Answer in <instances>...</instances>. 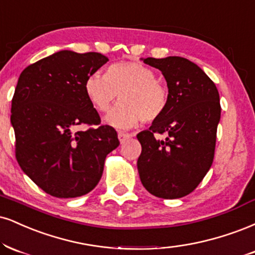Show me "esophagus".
Listing matches in <instances>:
<instances>
[{"label":"esophagus","mask_w":255,"mask_h":255,"mask_svg":"<svg viewBox=\"0 0 255 255\" xmlns=\"http://www.w3.org/2000/svg\"><path fill=\"white\" fill-rule=\"evenodd\" d=\"M130 135L129 134H127V133H122V131H120L119 133V140H120V142L121 143H124L126 140L128 139V137H129Z\"/></svg>","instance_id":"1"}]
</instances>
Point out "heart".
Masks as SVG:
<instances>
[{
  "label": "heart",
  "mask_w": 255,
  "mask_h": 255,
  "mask_svg": "<svg viewBox=\"0 0 255 255\" xmlns=\"http://www.w3.org/2000/svg\"><path fill=\"white\" fill-rule=\"evenodd\" d=\"M151 67L137 61L112 64L104 75L89 76L84 91L98 112L106 113L120 97L122 101L107 116L109 125L128 129L139 125L155 122L164 115L168 103L165 85L157 81Z\"/></svg>",
  "instance_id": "1"
}]
</instances>
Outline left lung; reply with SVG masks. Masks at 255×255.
Here are the masks:
<instances>
[{
  "mask_svg": "<svg viewBox=\"0 0 255 255\" xmlns=\"http://www.w3.org/2000/svg\"><path fill=\"white\" fill-rule=\"evenodd\" d=\"M167 82L164 115L136 135L142 185L159 198L173 199L197 188L213 164L221 106L217 88L203 70L182 57L146 58ZM155 133H166L159 140Z\"/></svg>",
  "mask_w": 255,
  "mask_h": 255,
  "instance_id": "1",
  "label": "left lung"
}]
</instances>
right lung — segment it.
I'll list each match as a JSON object with an SVG mask.
<instances>
[{
	"instance_id": "1",
	"label": "right lung",
	"mask_w": 255,
	"mask_h": 255,
	"mask_svg": "<svg viewBox=\"0 0 255 255\" xmlns=\"http://www.w3.org/2000/svg\"><path fill=\"white\" fill-rule=\"evenodd\" d=\"M107 61L96 52L59 51L21 72L11 100L15 157L46 194L87 195L100 182L107 155L120 145L114 128L100 126L84 91L87 78ZM84 124L88 129L79 131Z\"/></svg>"
}]
</instances>
